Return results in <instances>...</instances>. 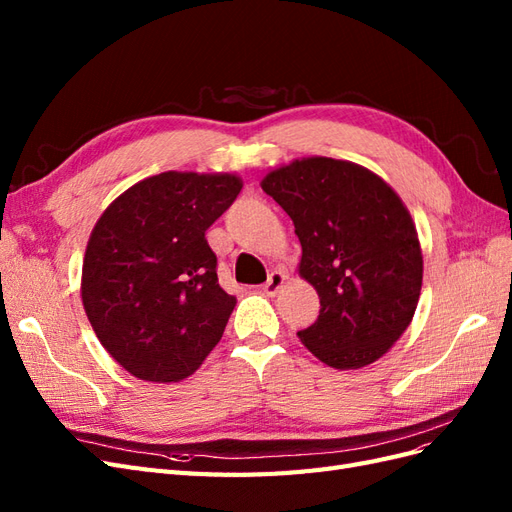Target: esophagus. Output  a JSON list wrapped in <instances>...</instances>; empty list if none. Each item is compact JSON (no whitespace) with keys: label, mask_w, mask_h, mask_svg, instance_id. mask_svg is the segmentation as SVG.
Returning <instances> with one entry per match:
<instances>
[{"label":"esophagus","mask_w":512,"mask_h":512,"mask_svg":"<svg viewBox=\"0 0 512 512\" xmlns=\"http://www.w3.org/2000/svg\"><path fill=\"white\" fill-rule=\"evenodd\" d=\"M284 282H286V275L282 271H271L269 280H267L265 286H262V290H265L267 294H271V297H273V294H277V290L284 286Z\"/></svg>","instance_id":"obj_1"}]
</instances>
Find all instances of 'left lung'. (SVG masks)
<instances>
[{"mask_svg": "<svg viewBox=\"0 0 512 512\" xmlns=\"http://www.w3.org/2000/svg\"><path fill=\"white\" fill-rule=\"evenodd\" d=\"M301 241L299 275L320 297L305 348L335 369L378 361L404 335L423 284V254L389 183L346 160L303 158L262 179Z\"/></svg>", "mask_w": 512, "mask_h": 512, "instance_id": "left-lung-1", "label": "left lung"}]
</instances>
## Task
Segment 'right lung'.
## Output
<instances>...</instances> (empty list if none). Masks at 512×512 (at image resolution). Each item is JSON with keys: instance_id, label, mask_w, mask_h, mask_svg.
<instances>
[{"instance_id": "obj_1", "label": "right lung", "mask_w": 512, "mask_h": 512, "mask_svg": "<svg viewBox=\"0 0 512 512\" xmlns=\"http://www.w3.org/2000/svg\"><path fill=\"white\" fill-rule=\"evenodd\" d=\"M230 173L147 177L91 230L81 297L100 344L132 376L179 382L222 339L237 299L218 284L205 232L235 203Z\"/></svg>"}]
</instances>
